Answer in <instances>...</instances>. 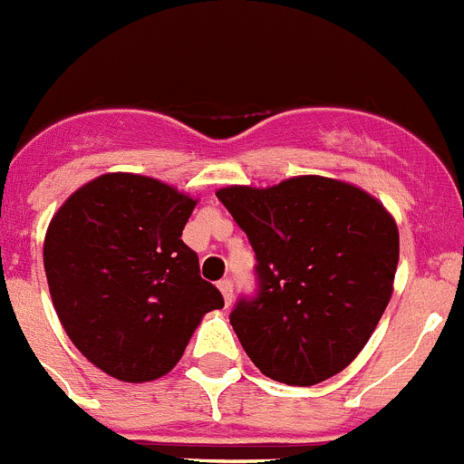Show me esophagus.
<instances>
[{"instance_id": "34e87169", "label": "esophagus", "mask_w": 464, "mask_h": 464, "mask_svg": "<svg viewBox=\"0 0 464 464\" xmlns=\"http://www.w3.org/2000/svg\"><path fill=\"white\" fill-rule=\"evenodd\" d=\"M218 290L223 292V299H225V305L232 304V296H235V285H232V280L229 278H223L218 283Z\"/></svg>"}]
</instances>
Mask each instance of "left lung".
<instances>
[{
    "instance_id": "8db88e82",
    "label": "left lung",
    "mask_w": 464,
    "mask_h": 464,
    "mask_svg": "<svg viewBox=\"0 0 464 464\" xmlns=\"http://www.w3.org/2000/svg\"><path fill=\"white\" fill-rule=\"evenodd\" d=\"M255 250V292L229 313L246 354L290 386L329 380L354 361L393 292L398 227L343 181L296 177L274 188L216 193Z\"/></svg>"
}]
</instances>
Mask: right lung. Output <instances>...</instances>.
Here are the masks:
<instances>
[{"label":"right lung","instance_id":"obj_1","mask_svg":"<svg viewBox=\"0 0 464 464\" xmlns=\"http://www.w3.org/2000/svg\"><path fill=\"white\" fill-rule=\"evenodd\" d=\"M195 199L140 174H103L63 202L45 235L54 310L73 345L121 382L165 375L204 313L223 308L181 241Z\"/></svg>","mask_w":464,"mask_h":464}]
</instances>
